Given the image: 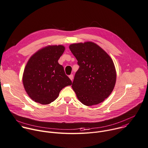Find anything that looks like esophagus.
<instances>
[{
	"label": "esophagus",
	"mask_w": 148,
	"mask_h": 148,
	"mask_svg": "<svg viewBox=\"0 0 148 148\" xmlns=\"http://www.w3.org/2000/svg\"><path fill=\"white\" fill-rule=\"evenodd\" d=\"M69 78H70V79L71 81H73V74L70 75H69Z\"/></svg>",
	"instance_id": "34e87169"
}]
</instances>
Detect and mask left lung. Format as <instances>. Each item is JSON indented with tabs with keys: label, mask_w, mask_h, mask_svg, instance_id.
I'll return each instance as SVG.
<instances>
[{
	"label": "left lung",
	"mask_w": 148,
	"mask_h": 148,
	"mask_svg": "<svg viewBox=\"0 0 148 148\" xmlns=\"http://www.w3.org/2000/svg\"><path fill=\"white\" fill-rule=\"evenodd\" d=\"M69 48L79 66L71 86L78 100L88 106L102 103L116 84V71L113 60L92 42L73 43Z\"/></svg>",
	"instance_id": "obj_1"
}]
</instances>
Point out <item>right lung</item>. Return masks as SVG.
Segmentation results:
<instances>
[{
  "label": "right lung",
  "mask_w": 148,
  "mask_h": 148,
  "mask_svg": "<svg viewBox=\"0 0 148 148\" xmlns=\"http://www.w3.org/2000/svg\"><path fill=\"white\" fill-rule=\"evenodd\" d=\"M65 50L63 45H48L28 60L23 75L24 89L31 99L42 105L55 101L61 90L72 84L58 63Z\"/></svg>",
  "instance_id": "1"
}]
</instances>
